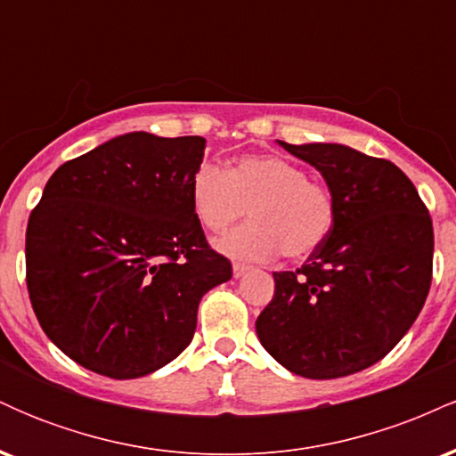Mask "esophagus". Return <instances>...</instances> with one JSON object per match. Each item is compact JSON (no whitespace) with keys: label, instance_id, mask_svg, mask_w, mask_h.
Returning <instances> with one entry per match:
<instances>
[{"label":"esophagus","instance_id":"34e87169","mask_svg":"<svg viewBox=\"0 0 456 456\" xmlns=\"http://www.w3.org/2000/svg\"><path fill=\"white\" fill-rule=\"evenodd\" d=\"M248 270H250L248 265H244V264H233V276H235V279H240V276H244Z\"/></svg>","mask_w":456,"mask_h":456}]
</instances>
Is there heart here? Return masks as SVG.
<instances>
[{
  "mask_svg": "<svg viewBox=\"0 0 456 456\" xmlns=\"http://www.w3.org/2000/svg\"><path fill=\"white\" fill-rule=\"evenodd\" d=\"M188 195L197 223L214 233L232 227L249 208L250 223L216 242L238 261H270L279 253L305 259L326 242L337 218L332 191L281 156H242L227 174L203 160L192 171Z\"/></svg>",
  "mask_w": 456,
  "mask_h": 456,
  "instance_id": "heart-1",
  "label": "heart"
}]
</instances>
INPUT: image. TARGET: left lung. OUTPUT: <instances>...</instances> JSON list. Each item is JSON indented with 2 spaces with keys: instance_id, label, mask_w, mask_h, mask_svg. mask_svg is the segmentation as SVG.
<instances>
[{
  "instance_id": "left-lung-1",
  "label": "left lung",
  "mask_w": 456,
  "mask_h": 456,
  "mask_svg": "<svg viewBox=\"0 0 456 456\" xmlns=\"http://www.w3.org/2000/svg\"><path fill=\"white\" fill-rule=\"evenodd\" d=\"M323 175L334 227L296 272H274V297L257 337L276 362L308 379H334L379 362L425 306L433 223L416 186L390 160L341 143L291 145Z\"/></svg>"
}]
</instances>
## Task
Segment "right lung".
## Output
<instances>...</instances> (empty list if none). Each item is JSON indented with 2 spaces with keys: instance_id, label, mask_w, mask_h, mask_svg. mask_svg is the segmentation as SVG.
<instances>
[{
  "instance_id": "add662e5",
  "label": "right lung",
  "mask_w": 456,
  "mask_h": 456,
  "mask_svg": "<svg viewBox=\"0 0 456 456\" xmlns=\"http://www.w3.org/2000/svg\"><path fill=\"white\" fill-rule=\"evenodd\" d=\"M203 137L119 134L64 162L25 233L28 291L77 364L134 379L191 345L201 297L232 279L191 208Z\"/></svg>"
}]
</instances>
